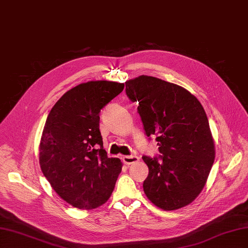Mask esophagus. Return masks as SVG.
I'll return each instance as SVG.
<instances>
[{
  "label": "esophagus",
  "instance_id": "obj_1",
  "mask_svg": "<svg viewBox=\"0 0 248 248\" xmlns=\"http://www.w3.org/2000/svg\"><path fill=\"white\" fill-rule=\"evenodd\" d=\"M139 157L136 156V155H130V156H123L122 157V160L125 164H127V166H129V164H133L139 161Z\"/></svg>",
  "mask_w": 248,
  "mask_h": 248
}]
</instances>
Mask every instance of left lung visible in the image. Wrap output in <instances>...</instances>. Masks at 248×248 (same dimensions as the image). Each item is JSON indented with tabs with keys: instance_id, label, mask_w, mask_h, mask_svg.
<instances>
[{
	"instance_id": "obj_1",
	"label": "left lung",
	"mask_w": 248,
	"mask_h": 248,
	"mask_svg": "<svg viewBox=\"0 0 248 248\" xmlns=\"http://www.w3.org/2000/svg\"><path fill=\"white\" fill-rule=\"evenodd\" d=\"M126 95L139 102L146 136H155L160 155L142 156L149 175L147 198L163 210L194 201L204 188L215 158L214 140L201 102L186 89L153 77L127 80Z\"/></svg>"
}]
</instances>
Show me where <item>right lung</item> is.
<instances>
[{
    "instance_id": "add662e5",
    "label": "right lung",
    "mask_w": 248,
    "mask_h": 248,
    "mask_svg": "<svg viewBox=\"0 0 248 248\" xmlns=\"http://www.w3.org/2000/svg\"><path fill=\"white\" fill-rule=\"evenodd\" d=\"M123 89L116 81L84 82L67 91L47 116L40 168L52 189L73 207L95 209L115 188L122 162L108 158L103 149L99 112Z\"/></svg>"
}]
</instances>
